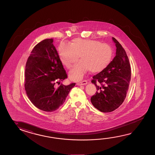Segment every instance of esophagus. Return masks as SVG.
Returning <instances> with one entry per match:
<instances>
[{
	"label": "esophagus",
	"mask_w": 155,
	"mask_h": 155,
	"mask_svg": "<svg viewBox=\"0 0 155 155\" xmlns=\"http://www.w3.org/2000/svg\"><path fill=\"white\" fill-rule=\"evenodd\" d=\"M87 83H88V82H87V81H86V80H83V81H81V82H79L77 83V85H85V84H87Z\"/></svg>",
	"instance_id": "esophagus-1"
}]
</instances>
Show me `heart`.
Here are the masks:
<instances>
[{"label":"heart","mask_w":155,"mask_h":155,"mask_svg":"<svg viewBox=\"0 0 155 155\" xmlns=\"http://www.w3.org/2000/svg\"><path fill=\"white\" fill-rule=\"evenodd\" d=\"M58 54L61 62L70 69L78 60L69 73L73 81L82 79L89 70L92 73L101 72L108 66L112 59L113 51L110 45L100 41L81 38H75L72 44H62L59 47Z\"/></svg>","instance_id":"obj_1"}]
</instances>
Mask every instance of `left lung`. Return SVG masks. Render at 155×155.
<instances>
[{"instance_id":"1","label":"left lung","mask_w":155,"mask_h":155,"mask_svg":"<svg viewBox=\"0 0 155 155\" xmlns=\"http://www.w3.org/2000/svg\"><path fill=\"white\" fill-rule=\"evenodd\" d=\"M116 55L104 71L93 77L97 91L91 98L93 105L103 113L115 110L123 103L131 80V68L126 51L114 38ZM98 82L100 86H97Z\"/></svg>"}]
</instances>
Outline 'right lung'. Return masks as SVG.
I'll use <instances>...</instances> for the list:
<instances>
[{"mask_svg":"<svg viewBox=\"0 0 155 155\" xmlns=\"http://www.w3.org/2000/svg\"><path fill=\"white\" fill-rule=\"evenodd\" d=\"M53 38L40 42L32 49L26 63V93L32 103L41 110L52 112L63 104L75 83H56L67 78L66 71L53 44Z\"/></svg>","mask_w":155,"mask_h":155,"instance_id":"1","label":"right lung"}]
</instances>
